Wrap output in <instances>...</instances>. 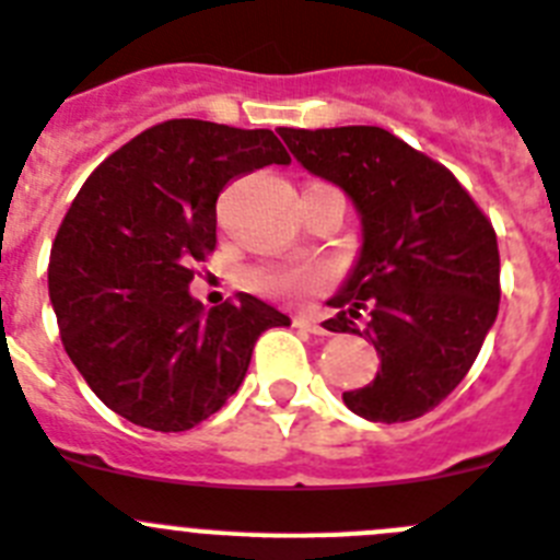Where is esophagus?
Returning a JSON list of instances; mask_svg holds the SVG:
<instances>
[{
	"label": "esophagus",
	"mask_w": 560,
	"mask_h": 560,
	"mask_svg": "<svg viewBox=\"0 0 560 560\" xmlns=\"http://www.w3.org/2000/svg\"><path fill=\"white\" fill-rule=\"evenodd\" d=\"M299 324H304V327L310 329V332H315V335H329V324H327V318H324V315H299Z\"/></svg>",
	"instance_id": "esophagus-1"
}]
</instances>
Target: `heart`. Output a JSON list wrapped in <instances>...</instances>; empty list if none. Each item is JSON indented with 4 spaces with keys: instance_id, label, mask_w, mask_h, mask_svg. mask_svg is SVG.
<instances>
[{
    "instance_id": "heart-1",
    "label": "heart",
    "mask_w": 560,
    "mask_h": 560,
    "mask_svg": "<svg viewBox=\"0 0 560 560\" xmlns=\"http://www.w3.org/2000/svg\"><path fill=\"white\" fill-rule=\"evenodd\" d=\"M327 284V270L318 265H270L256 270L253 287L273 299H304Z\"/></svg>"
}]
</instances>
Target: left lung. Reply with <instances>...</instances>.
<instances>
[{"label": "left lung", "instance_id": "left-lung-1", "mask_svg": "<svg viewBox=\"0 0 560 560\" xmlns=\"http://www.w3.org/2000/svg\"><path fill=\"white\" fill-rule=\"evenodd\" d=\"M310 174L352 199L361 250L329 299V332L366 335L369 386L343 392L363 420L422 417L462 383L499 315V245L459 179L381 126L279 129ZM368 313V327L353 318Z\"/></svg>", "mask_w": 560, "mask_h": 560}]
</instances>
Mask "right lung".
I'll return each instance as SVG.
<instances>
[{"label":"right lung","mask_w":560,"mask_h":560,"mask_svg":"<svg viewBox=\"0 0 560 560\" xmlns=\"http://www.w3.org/2000/svg\"><path fill=\"white\" fill-rule=\"evenodd\" d=\"M287 165L270 129L165 120L90 174L52 242L50 301L70 361L106 408L152 431H188L245 381L253 343L290 318L250 293L206 310L194 261L217 247V197Z\"/></svg>","instance_id":"add662e5"}]
</instances>
